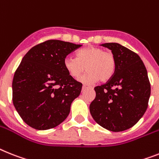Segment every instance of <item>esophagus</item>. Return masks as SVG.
I'll return each mask as SVG.
<instances>
[{"instance_id":"34e87169","label":"esophagus","mask_w":159,"mask_h":159,"mask_svg":"<svg viewBox=\"0 0 159 159\" xmlns=\"http://www.w3.org/2000/svg\"><path fill=\"white\" fill-rule=\"evenodd\" d=\"M87 87H88V86H86V85H83V86H82V90H84L85 89H86Z\"/></svg>"}]
</instances>
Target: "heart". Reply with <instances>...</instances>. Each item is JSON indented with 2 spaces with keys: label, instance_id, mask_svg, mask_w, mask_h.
<instances>
[{
  "label": "heart",
  "instance_id": "1",
  "mask_svg": "<svg viewBox=\"0 0 159 159\" xmlns=\"http://www.w3.org/2000/svg\"><path fill=\"white\" fill-rule=\"evenodd\" d=\"M66 72L73 78L81 77L85 83H94L99 80L106 82L111 79L116 69V59L111 52H107L98 47H87L77 52V57H66L63 61Z\"/></svg>",
  "mask_w": 159,
  "mask_h": 159
}]
</instances>
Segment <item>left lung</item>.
I'll return each mask as SVG.
<instances>
[{
	"instance_id": "left-lung-1",
	"label": "left lung",
	"mask_w": 159,
	"mask_h": 159,
	"mask_svg": "<svg viewBox=\"0 0 159 159\" xmlns=\"http://www.w3.org/2000/svg\"><path fill=\"white\" fill-rule=\"evenodd\" d=\"M102 47L111 50L116 69L111 79L94 87L90 111L97 124L112 132L125 131L143 116L150 96V83L143 61L137 53L117 43Z\"/></svg>"
}]
</instances>
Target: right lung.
Wrapping results in <instances>:
<instances>
[{
    "mask_svg": "<svg viewBox=\"0 0 159 159\" xmlns=\"http://www.w3.org/2000/svg\"><path fill=\"white\" fill-rule=\"evenodd\" d=\"M81 46L51 39L33 47L24 56L12 89L14 107L26 125L47 130L67 118L82 84L68 74L63 61Z\"/></svg>",
    "mask_w": 159,
    "mask_h": 159,
    "instance_id": "add662e5",
    "label": "right lung"
}]
</instances>
